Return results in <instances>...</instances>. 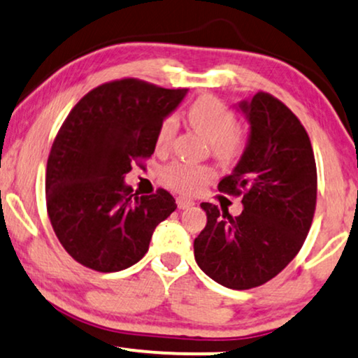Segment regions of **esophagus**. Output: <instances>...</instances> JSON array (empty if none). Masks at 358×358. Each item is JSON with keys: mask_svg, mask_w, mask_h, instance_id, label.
Segmentation results:
<instances>
[{"mask_svg": "<svg viewBox=\"0 0 358 358\" xmlns=\"http://www.w3.org/2000/svg\"><path fill=\"white\" fill-rule=\"evenodd\" d=\"M176 205H178L180 210H185V208L193 206L194 201L189 200V198H187V196H178L176 198Z\"/></svg>", "mask_w": 358, "mask_h": 358, "instance_id": "34e87169", "label": "esophagus"}]
</instances>
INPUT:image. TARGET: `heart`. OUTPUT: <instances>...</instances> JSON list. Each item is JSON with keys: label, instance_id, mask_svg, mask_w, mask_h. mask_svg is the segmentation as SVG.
Instances as JSON below:
<instances>
[{"label": "heart", "instance_id": "1", "mask_svg": "<svg viewBox=\"0 0 358 358\" xmlns=\"http://www.w3.org/2000/svg\"><path fill=\"white\" fill-rule=\"evenodd\" d=\"M187 117L189 125L203 137L210 140L211 153L221 164H236L246 150V137L238 129L234 112L226 107L220 99L213 96H201L188 107ZM178 122L175 115H166L162 120L157 132V148L165 150L173 142ZM213 170L210 166L189 165L183 162H173L162 170V180L166 187L183 194L201 192L211 182Z\"/></svg>", "mask_w": 358, "mask_h": 358}]
</instances>
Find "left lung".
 <instances>
[{"instance_id":"obj_1","label":"left lung","mask_w":358,"mask_h":358,"mask_svg":"<svg viewBox=\"0 0 358 358\" xmlns=\"http://www.w3.org/2000/svg\"><path fill=\"white\" fill-rule=\"evenodd\" d=\"M241 108L251 122L246 152L221 193L241 196L244 210L201 203L206 226L194 238V259L229 289L262 286L296 257L314 220L317 169L304 125L279 99L257 92Z\"/></svg>"}]
</instances>
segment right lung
<instances>
[{
    "label": "right lung",
    "mask_w": 358,
    "mask_h": 358,
    "mask_svg": "<svg viewBox=\"0 0 358 358\" xmlns=\"http://www.w3.org/2000/svg\"><path fill=\"white\" fill-rule=\"evenodd\" d=\"M185 94L135 78L110 80L62 122L48 158L46 206L59 243L79 264L99 273L130 268L176 210L166 189L140 196L124 176L152 157L158 127Z\"/></svg>",
    "instance_id": "obj_1"
}]
</instances>
